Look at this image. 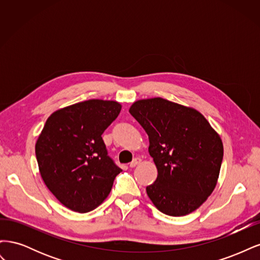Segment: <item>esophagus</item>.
<instances>
[{
	"label": "esophagus",
	"instance_id": "esophagus-1",
	"mask_svg": "<svg viewBox=\"0 0 260 260\" xmlns=\"http://www.w3.org/2000/svg\"><path fill=\"white\" fill-rule=\"evenodd\" d=\"M140 162H141V159H140V158H135V159H133V160L129 164V166H130L131 168H133V167H136L137 165H139Z\"/></svg>",
	"mask_w": 260,
	"mask_h": 260
}]
</instances>
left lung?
<instances>
[{
    "mask_svg": "<svg viewBox=\"0 0 260 260\" xmlns=\"http://www.w3.org/2000/svg\"><path fill=\"white\" fill-rule=\"evenodd\" d=\"M129 113L147 133L148 152L158 171L146 186L148 198L168 216L191 214L217 184L221 139L196 109L161 98L138 101Z\"/></svg>",
    "mask_w": 260,
    "mask_h": 260,
    "instance_id": "1",
    "label": "left lung"
}]
</instances>
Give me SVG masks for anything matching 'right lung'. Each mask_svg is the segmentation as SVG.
Here are the masks:
<instances>
[{
    "label": "right lung",
    "mask_w": 260,
    "mask_h": 260,
    "mask_svg": "<svg viewBox=\"0 0 260 260\" xmlns=\"http://www.w3.org/2000/svg\"><path fill=\"white\" fill-rule=\"evenodd\" d=\"M114 101L89 100L53 113L36 143L45 185L62 205L88 212L101 205L121 169L108 156L102 135L118 117Z\"/></svg>",
    "instance_id": "add662e5"
}]
</instances>
